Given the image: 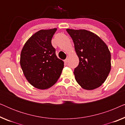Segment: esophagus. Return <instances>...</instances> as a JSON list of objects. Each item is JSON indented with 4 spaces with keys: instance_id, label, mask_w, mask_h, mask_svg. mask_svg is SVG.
Returning <instances> with one entry per match:
<instances>
[{
    "instance_id": "obj_1",
    "label": "esophagus",
    "mask_w": 125,
    "mask_h": 125,
    "mask_svg": "<svg viewBox=\"0 0 125 125\" xmlns=\"http://www.w3.org/2000/svg\"><path fill=\"white\" fill-rule=\"evenodd\" d=\"M68 62V59L67 58V59H66L64 60V62L66 63H66H67Z\"/></svg>"
}]
</instances>
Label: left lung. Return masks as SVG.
Returning a JSON list of instances; mask_svg holds the SVG:
<instances>
[{
    "label": "left lung",
    "mask_w": 125,
    "mask_h": 125,
    "mask_svg": "<svg viewBox=\"0 0 125 125\" xmlns=\"http://www.w3.org/2000/svg\"><path fill=\"white\" fill-rule=\"evenodd\" d=\"M74 44L79 64L75 79L82 88L93 90L105 81L111 69V54L106 44L95 34L85 30L67 29Z\"/></svg>",
    "instance_id": "left-lung-1"
}]
</instances>
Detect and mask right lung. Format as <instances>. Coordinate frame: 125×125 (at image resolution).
Instances as JSON below:
<instances>
[{
    "label": "right lung",
    "instance_id": "right-lung-1",
    "mask_svg": "<svg viewBox=\"0 0 125 125\" xmlns=\"http://www.w3.org/2000/svg\"><path fill=\"white\" fill-rule=\"evenodd\" d=\"M57 29L40 30L25 42L20 55V66L28 81L35 88L46 89L54 84L64 68L56 55L52 38Z\"/></svg>",
    "mask_w": 125,
    "mask_h": 125
}]
</instances>
